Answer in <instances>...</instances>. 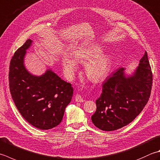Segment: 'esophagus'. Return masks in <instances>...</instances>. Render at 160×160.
Wrapping results in <instances>:
<instances>
[{
	"label": "esophagus",
	"mask_w": 160,
	"mask_h": 160,
	"mask_svg": "<svg viewBox=\"0 0 160 160\" xmlns=\"http://www.w3.org/2000/svg\"><path fill=\"white\" fill-rule=\"evenodd\" d=\"M75 100H76V102H82L84 101V100L82 98V96L79 94L76 95V96H75Z\"/></svg>",
	"instance_id": "1"
}]
</instances>
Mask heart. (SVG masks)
<instances>
[{"instance_id":"obj_1","label":"heart","mask_w":160,"mask_h":160,"mask_svg":"<svg viewBox=\"0 0 160 160\" xmlns=\"http://www.w3.org/2000/svg\"><path fill=\"white\" fill-rule=\"evenodd\" d=\"M102 47L94 44L80 46L73 51V55L65 53L62 57V66L66 76L71 79L78 69V62L84 64V73L89 80L100 82L107 77L110 67V58L107 54H101Z\"/></svg>"}]
</instances>
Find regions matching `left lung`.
Instances as JSON below:
<instances>
[{"label": "left lung", "instance_id": "obj_1", "mask_svg": "<svg viewBox=\"0 0 160 160\" xmlns=\"http://www.w3.org/2000/svg\"><path fill=\"white\" fill-rule=\"evenodd\" d=\"M120 68L102 83V92L96 101V111L92 116L94 126L113 131L131 123L148 102L152 75L147 52L131 74Z\"/></svg>", "mask_w": 160, "mask_h": 160}]
</instances>
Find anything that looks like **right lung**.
<instances>
[{"label": "right lung", "mask_w": 160, "mask_h": 160, "mask_svg": "<svg viewBox=\"0 0 160 160\" xmlns=\"http://www.w3.org/2000/svg\"><path fill=\"white\" fill-rule=\"evenodd\" d=\"M32 45L28 39L12 57L9 72V89L16 107L28 123L49 130L61 123L73 93L71 84L62 80L51 68L41 76L28 71L24 60Z\"/></svg>", "instance_id": "1"}]
</instances>
